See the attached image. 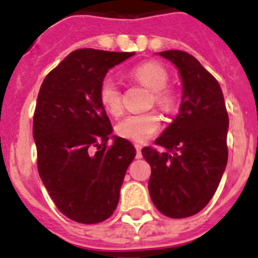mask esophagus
<instances>
[{
  "instance_id": "obj_1",
  "label": "esophagus",
  "mask_w": 258,
  "mask_h": 258,
  "mask_svg": "<svg viewBox=\"0 0 258 258\" xmlns=\"http://www.w3.org/2000/svg\"><path fill=\"white\" fill-rule=\"evenodd\" d=\"M135 148H136V157L142 158V146L140 144H135Z\"/></svg>"
}]
</instances>
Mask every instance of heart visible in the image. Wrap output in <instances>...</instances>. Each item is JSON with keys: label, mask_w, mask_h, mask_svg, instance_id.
Returning <instances> with one entry per match:
<instances>
[{"label": "heart", "mask_w": 258, "mask_h": 258, "mask_svg": "<svg viewBox=\"0 0 258 258\" xmlns=\"http://www.w3.org/2000/svg\"><path fill=\"white\" fill-rule=\"evenodd\" d=\"M129 78L139 85L151 90L148 107L157 106L163 112L177 110L178 99L176 92L168 88L169 73L157 61H144L129 71ZM99 100L101 107L112 116H119L123 112L122 90L118 82L112 78H104L99 88ZM161 115L157 111L144 114H132L116 123V135L125 140L144 143L151 139L161 127Z\"/></svg>", "instance_id": "1"}]
</instances>
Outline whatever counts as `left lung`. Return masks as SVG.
Returning a JSON list of instances; mask_svg holds the SVG:
<instances>
[{
  "mask_svg": "<svg viewBox=\"0 0 258 258\" xmlns=\"http://www.w3.org/2000/svg\"><path fill=\"white\" fill-rule=\"evenodd\" d=\"M183 80L180 112L143 157L151 166L148 189L155 208L170 219L199 213L213 198L228 161V112L219 82L184 50L159 52Z\"/></svg>",
  "mask_w": 258,
  "mask_h": 258,
  "instance_id": "left-lung-1",
  "label": "left lung"
}]
</instances>
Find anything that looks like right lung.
Segmentation results:
<instances>
[{
    "mask_svg": "<svg viewBox=\"0 0 258 258\" xmlns=\"http://www.w3.org/2000/svg\"><path fill=\"white\" fill-rule=\"evenodd\" d=\"M135 52L77 49L45 77L33 121L37 168L50 198L66 217L97 224L119 201L127 166L136 155L115 137L99 100L107 71Z\"/></svg>",
    "mask_w": 258,
    "mask_h": 258,
    "instance_id": "right-lung-1",
    "label": "right lung"
}]
</instances>
